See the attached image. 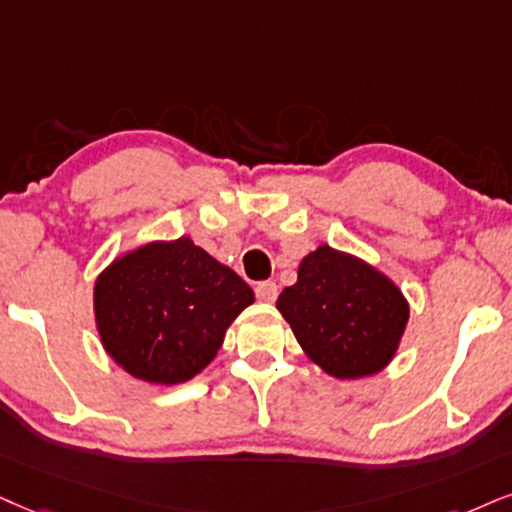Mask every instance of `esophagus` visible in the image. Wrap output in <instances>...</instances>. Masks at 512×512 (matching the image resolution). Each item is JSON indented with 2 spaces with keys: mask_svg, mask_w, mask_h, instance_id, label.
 I'll return each mask as SVG.
<instances>
[{
  "mask_svg": "<svg viewBox=\"0 0 512 512\" xmlns=\"http://www.w3.org/2000/svg\"><path fill=\"white\" fill-rule=\"evenodd\" d=\"M256 296H258V301L273 304V301L277 299V285H275V282H258Z\"/></svg>",
  "mask_w": 512,
  "mask_h": 512,
  "instance_id": "obj_1",
  "label": "esophagus"
}]
</instances>
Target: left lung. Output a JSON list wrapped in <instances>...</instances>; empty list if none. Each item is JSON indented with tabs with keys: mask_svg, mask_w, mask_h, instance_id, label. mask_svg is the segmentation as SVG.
Returning <instances> with one entry per match:
<instances>
[{
	"mask_svg": "<svg viewBox=\"0 0 512 512\" xmlns=\"http://www.w3.org/2000/svg\"><path fill=\"white\" fill-rule=\"evenodd\" d=\"M277 311L315 365L337 380L387 368L408 325V301L363 258L318 246L277 296Z\"/></svg>",
	"mask_w": 512,
	"mask_h": 512,
	"instance_id": "1",
	"label": "left lung"
}]
</instances>
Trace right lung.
Instances as JSON below:
<instances>
[{"instance_id": "add662e5", "label": "right lung", "mask_w": 512, "mask_h": 512, "mask_svg": "<svg viewBox=\"0 0 512 512\" xmlns=\"http://www.w3.org/2000/svg\"><path fill=\"white\" fill-rule=\"evenodd\" d=\"M251 304L242 277L189 237L137 246L94 282L106 353L137 380L168 387L199 375Z\"/></svg>"}]
</instances>
